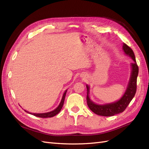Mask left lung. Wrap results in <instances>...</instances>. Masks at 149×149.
<instances>
[{"label": "left lung", "instance_id": "left-lung-1", "mask_svg": "<svg viewBox=\"0 0 149 149\" xmlns=\"http://www.w3.org/2000/svg\"><path fill=\"white\" fill-rule=\"evenodd\" d=\"M123 50L126 55L129 56L134 62L131 63L132 72L130 75V81L129 82L127 89L124 94L123 96L118 101L106 104L104 105H99L93 102L89 97V87L86 85L87 88V96L86 100L89 108L94 113L102 116H112L116 114L121 113L126 109L129 104L136 93L137 90V78L139 73V67L137 65L136 57L132 49L127 45L124 43Z\"/></svg>", "mask_w": 149, "mask_h": 149}]
</instances>
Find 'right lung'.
<instances>
[{"label": "right lung", "instance_id": "1", "mask_svg": "<svg viewBox=\"0 0 149 149\" xmlns=\"http://www.w3.org/2000/svg\"><path fill=\"white\" fill-rule=\"evenodd\" d=\"M66 92H67V90H66L65 92L64 93L63 95V97H62V99H61V101L60 103L59 106H58L57 107V108H56V109L55 110H53L51 112H46V113H39V114H37V113H30V112H28L26 111L25 110V112H28V113L30 114H32L35 116H37V117H38V118H52V117L56 116V114H58L59 112H60L61 108L63 107V104H64V101H65V96H66Z\"/></svg>", "mask_w": 149, "mask_h": 149}]
</instances>
